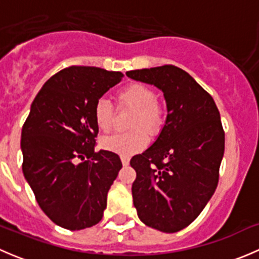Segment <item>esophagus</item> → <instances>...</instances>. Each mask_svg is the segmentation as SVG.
I'll return each mask as SVG.
<instances>
[{
	"mask_svg": "<svg viewBox=\"0 0 259 259\" xmlns=\"http://www.w3.org/2000/svg\"><path fill=\"white\" fill-rule=\"evenodd\" d=\"M129 161H130V159L127 158V156H121V163H122V165H124V166L129 165Z\"/></svg>",
	"mask_w": 259,
	"mask_h": 259,
	"instance_id": "obj_1",
	"label": "esophagus"
}]
</instances>
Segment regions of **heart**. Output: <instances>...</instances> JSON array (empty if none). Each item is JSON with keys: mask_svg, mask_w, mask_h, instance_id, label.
Segmentation results:
<instances>
[{"mask_svg": "<svg viewBox=\"0 0 259 259\" xmlns=\"http://www.w3.org/2000/svg\"><path fill=\"white\" fill-rule=\"evenodd\" d=\"M158 94L151 86L143 82H130L116 94L117 108L133 110L129 129L125 134H115L101 139V148L121 156L139 153L149 144V135L156 137L165 120V109L159 103ZM94 120L101 132H111L115 120V109L106 99H99L94 106Z\"/></svg>", "mask_w": 259, "mask_h": 259, "instance_id": "obj_1", "label": "heart"}]
</instances>
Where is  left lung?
Here are the masks:
<instances>
[{
	"label": "left lung",
	"mask_w": 259,
	"mask_h": 259,
	"mask_svg": "<svg viewBox=\"0 0 259 259\" xmlns=\"http://www.w3.org/2000/svg\"><path fill=\"white\" fill-rule=\"evenodd\" d=\"M160 89L168 108L161 133L133 156L132 187L138 217L148 227L176 233L204 209L219 180L224 130L213 98L188 72L173 65L126 72Z\"/></svg>",
	"instance_id": "left-lung-1"
}]
</instances>
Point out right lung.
I'll list each match as a JSON object with an SVG mask.
<instances>
[{
  "instance_id": "add662e5",
  "label": "right lung",
  "mask_w": 259,
  "mask_h": 259,
  "mask_svg": "<svg viewBox=\"0 0 259 259\" xmlns=\"http://www.w3.org/2000/svg\"><path fill=\"white\" fill-rule=\"evenodd\" d=\"M119 71L69 66L46 81L22 126V171L44 213L69 231L103 218L106 197L122 164L95 151V103L121 81Z\"/></svg>"
}]
</instances>
